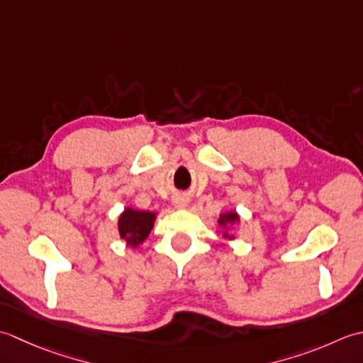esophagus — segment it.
<instances>
[{"instance_id": "obj_1", "label": "esophagus", "mask_w": 363, "mask_h": 363, "mask_svg": "<svg viewBox=\"0 0 363 363\" xmlns=\"http://www.w3.org/2000/svg\"><path fill=\"white\" fill-rule=\"evenodd\" d=\"M188 197H184V196H175L174 197V203H175V206H179V208H183V206H186L188 205Z\"/></svg>"}]
</instances>
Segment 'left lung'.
Returning a JSON list of instances; mask_svg holds the SVG:
<instances>
[{
    "instance_id": "1",
    "label": "left lung",
    "mask_w": 363,
    "mask_h": 363,
    "mask_svg": "<svg viewBox=\"0 0 363 363\" xmlns=\"http://www.w3.org/2000/svg\"><path fill=\"white\" fill-rule=\"evenodd\" d=\"M236 220H238V214H236L235 211H232V213L223 214V216H220V219H219V224L223 225V227H225V225H230V224L236 223Z\"/></svg>"
}]
</instances>
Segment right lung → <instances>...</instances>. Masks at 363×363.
I'll use <instances>...</instances> for the list:
<instances>
[{"instance_id": "obj_1", "label": "right lung", "mask_w": 363, "mask_h": 363, "mask_svg": "<svg viewBox=\"0 0 363 363\" xmlns=\"http://www.w3.org/2000/svg\"><path fill=\"white\" fill-rule=\"evenodd\" d=\"M155 214L150 211H136L127 208L119 219L121 236L128 246L136 247L149 236L153 227Z\"/></svg>"}]
</instances>
